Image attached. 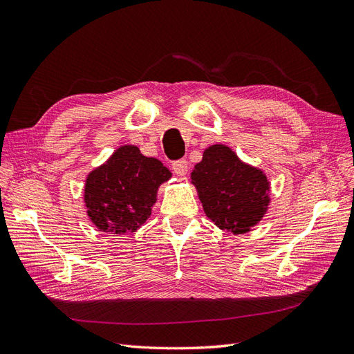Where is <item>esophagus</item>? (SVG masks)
<instances>
[{
    "label": "esophagus",
    "mask_w": 354,
    "mask_h": 354,
    "mask_svg": "<svg viewBox=\"0 0 354 354\" xmlns=\"http://www.w3.org/2000/svg\"><path fill=\"white\" fill-rule=\"evenodd\" d=\"M173 169L174 173L177 176H186L187 171H189V164L186 159H180V160H176V162L173 164Z\"/></svg>",
    "instance_id": "obj_1"
}]
</instances>
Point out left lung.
<instances>
[{"label": "left lung", "instance_id": "obj_1", "mask_svg": "<svg viewBox=\"0 0 354 354\" xmlns=\"http://www.w3.org/2000/svg\"><path fill=\"white\" fill-rule=\"evenodd\" d=\"M190 178L207 217L221 230L250 232L269 208L270 183L266 174L242 162L224 145L207 147Z\"/></svg>", "mask_w": 354, "mask_h": 354}]
</instances>
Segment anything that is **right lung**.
I'll use <instances>...</instances> for the list:
<instances>
[{
    "mask_svg": "<svg viewBox=\"0 0 354 354\" xmlns=\"http://www.w3.org/2000/svg\"><path fill=\"white\" fill-rule=\"evenodd\" d=\"M169 178V169L137 146L118 147L85 180L84 202L91 223L113 234L136 232L151 217L158 187Z\"/></svg>",
    "mask_w": 354,
    "mask_h": 354,
    "instance_id": "right-lung-1",
    "label": "right lung"
}]
</instances>
